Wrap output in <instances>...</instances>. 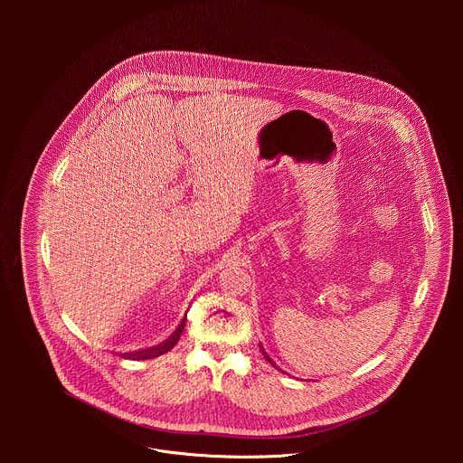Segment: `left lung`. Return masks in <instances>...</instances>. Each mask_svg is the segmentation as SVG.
Listing matches in <instances>:
<instances>
[{
  "mask_svg": "<svg viewBox=\"0 0 463 463\" xmlns=\"http://www.w3.org/2000/svg\"><path fill=\"white\" fill-rule=\"evenodd\" d=\"M261 352H263V350H261ZM263 355H266V352H263ZM266 357H268V355H266ZM268 361H269V363H273L269 357H268ZM273 364H275V363H273Z\"/></svg>",
  "mask_w": 463,
  "mask_h": 463,
  "instance_id": "obj_1",
  "label": "left lung"
}]
</instances>
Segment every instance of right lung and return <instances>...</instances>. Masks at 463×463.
<instances>
[{
    "label": "right lung",
    "instance_id": "obj_1",
    "mask_svg": "<svg viewBox=\"0 0 463 463\" xmlns=\"http://www.w3.org/2000/svg\"><path fill=\"white\" fill-rule=\"evenodd\" d=\"M183 329H184V318L181 320V324L175 327V332H174L165 343H161V345H157V346H152V348H146V350L134 352V354H124V355H126L128 359H154V357H159V355L170 352V350L177 345V341H179V337H181V334H183Z\"/></svg>",
    "mask_w": 463,
    "mask_h": 463
}]
</instances>
